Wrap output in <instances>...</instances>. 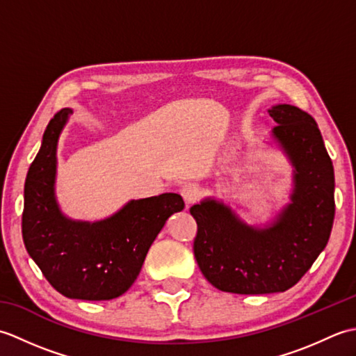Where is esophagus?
Segmentation results:
<instances>
[{
    "label": "esophagus",
    "mask_w": 356,
    "mask_h": 356,
    "mask_svg": "<svg viewBox=\"0 0 356 356\" xmlns=\"http://www.w3.org/2000/svg\"><path fill=\"white\" fill-rule=\"evenodd\" d=\"M180 194H182V197H184L186 205H193V203L199 200L200 190H199L197 185L186 184V185H184L182 190H180Z\"/></svg>",
    "instance_id": "1"
}]
</instances>
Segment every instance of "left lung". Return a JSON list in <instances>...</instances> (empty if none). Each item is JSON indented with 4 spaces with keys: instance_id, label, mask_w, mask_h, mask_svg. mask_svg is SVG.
I'll list each match as a JSON object with an SVG mask.
<instances>
[{
    "instance_id": "left-lung-1",
    "label": "left lung",
    "mask_w": 356,
    "mask_h": 356,
    "mask_svg": "<svg viewBox=\"0 0 356 356\" xmlns=\"http://www.w3.org/2000/svg\"><path fill=\"white\" fill-rule=\"evenodd\" d=\"M272 142L292 165L289 202L263 226L249 225L225 202L190 208L197 222L194 257L218 291L260 295L297 284L326 248L335 216V176L314 118L289 104L268 110Z\"/></svg>"
}]
</instances>
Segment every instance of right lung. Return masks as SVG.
<instances>
[{"label":"right lung","instance_id":"1","mask_svg":"<svg viewBox=\"0 0 356 356\" xmlns=\"http://www.w3.org/2000/svg\"><path fill=\"white\" fill-rule=\"evenodd\" d=\"M72 113L63 108L53 116L29 168L22 238L44 277L64 297L113 300L130 289L157 234L185 203L179 194L165 193L127 202L102 220L67 217L56 200V151Z\"/></svg>","mask_w":356,"mask_h":356}]
</instances>
